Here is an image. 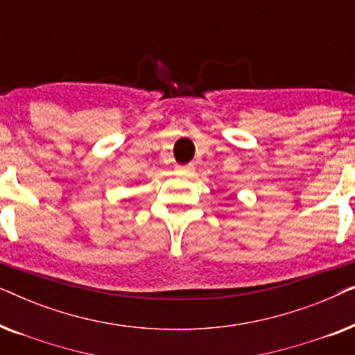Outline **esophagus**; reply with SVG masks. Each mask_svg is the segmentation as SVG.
Returning a JSON list of instances; mask_svg holds the SVG:
<instances>
[{
    "label": "esophagus",
    "instance_id": "34e87169",
    "mask_svg": "<svg viewBox=\"0 0 355 355\" xmlns=\"http://www.w3.org/2000/svg\"><path fill=\"white\" fill-rule=\"evenodd\" d=\"M176 173L181 174V176H192V174L196 173V168H193V164H186V166H181V164H178Z\"/></svg>",
    "mask_w": 355,
    "mask_h": 355
}]
</instances>
